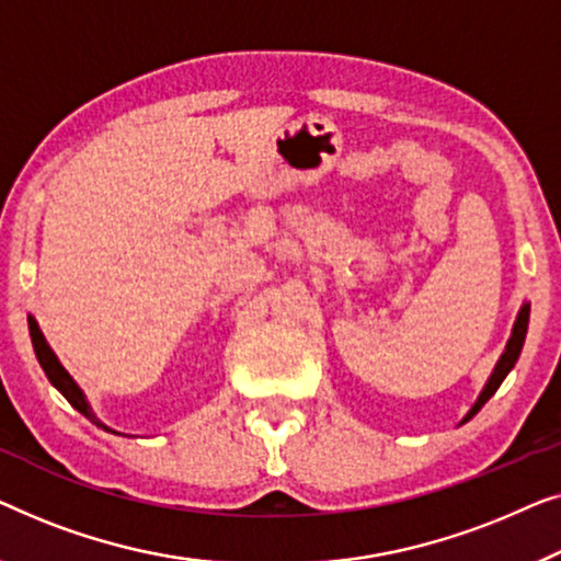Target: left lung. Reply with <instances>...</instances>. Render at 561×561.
<instances>
[{
	"label": "left lung",
	"instance_id": "8db88e82",
	"mask_svg": "<svg viewBox=\"0 0 561 561\" xmlns=\"http://www.w3.org/2000/svg\"><path fill=\"white\" fill-rule=\"evenodd\" d=\"M528 312H531V305H528V302L520 305V310H518V314H516V322H514V330H511V337H508V343H506V351L501 353V358H499V363H495L493 374L488 376L483 391H480V397L476 399V404L470 407V412L462 416L460 424L472 420V416H476V414L480 412V407H483L485 401L491 399L495 391H499V386L503 383V378H506V376L511 374V368L516 366V360H518V356H520V348H524V341H526Z\"/></svg>",
	"mask_w": 561,
	"mask_h": 561
}]
</instances>
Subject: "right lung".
Instances as JSON below:
<instances>
[{
	"instance_id": "obj_1",
	"label": "right lung",
	"mask_w": 561,
	"mask_h": 561,
	"mask_svg": "<svg viewBox=\"0 0 561 561\" xmlns=\"http://www.w3.org/2000/svg\"><path fill=\"white\" fill-rule=\"evenodd\" d=\"M27 320H30V337H33L35 356H37V360H41L45 376L50 378V383L55 386V389H58V391L62 393V397H66V399L70 401V407L78 409V412H81V414L85 416V420H91L93 424H96V427L106 430V432H114V435H122V432L106 427V424L101 422L96 414H93V409H91V404H89V399H85L83 389L73 381V376H70L66 368H62V363L58 360V356H55L50 345H47L43 330H41V325H37V320L33 318V314H30Z\"/></svg>"
}]
</instances>
